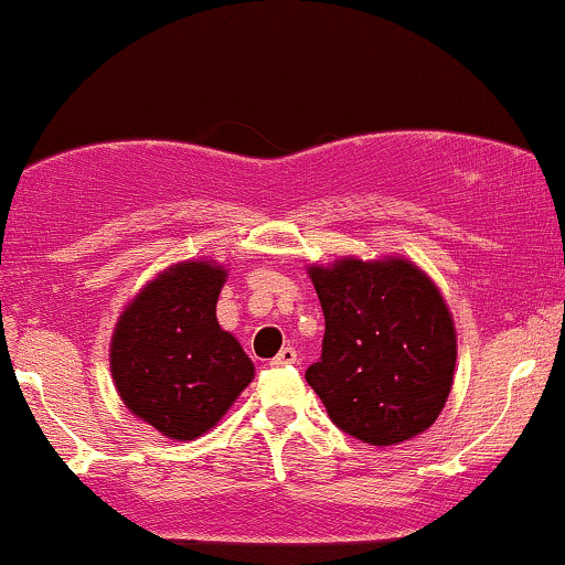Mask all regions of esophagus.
<instances>
[{
  "mask_svg": "<svg viewBox=\"0 0 565 565\" xmlns=\"http://www.w3.org/2000/svg\"><path fill=\"white\" fill-rule=\"evenodd\" d=\"M297 364V350L295 348H284L281 353L276 355L274 361H270V366H291Z\"/></svg>",
  "mask_w": 565,
  "mask_h": 565,
  "instance_id": "34e87169",
  "label": "esophagus"
}]
</instances>
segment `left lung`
<instances>
[{"mask_svg":"<svg viewBox=\"0 0 565 565\" xmlns=\"http://www.w3.org/2000/svg\"><path fill=\"white\" fill-rule=\"evenodd\" d=\"M327 332L305 380L329 419L369 446L419 436L444 412L457 329L430 276L406 257L308 265Z\"/></svg>","mask_w":565,"mask_h":565,"instance_id":"1","label":"left lung"}]
</instances>
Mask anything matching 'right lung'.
<instances>
[{"mask_svg": "<svg viewBox=\"0 0 565 565\" xmlns=\"http://www.w3.org/2000/svg\"><path fill=\"white\" fill-rule=\"evenodd\" d=\"M225 265L164 268L121 310L111 334V377L135 417L172 440L212 430L255 377L238 340L217 323Z\"/></svg>", "mask_w": 565, "mask_h": 565, "instance_id": "1", "label": "right lung"}]
</instances>
